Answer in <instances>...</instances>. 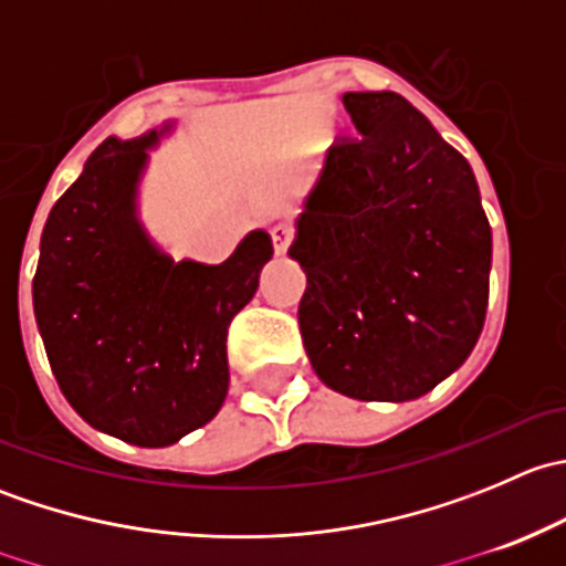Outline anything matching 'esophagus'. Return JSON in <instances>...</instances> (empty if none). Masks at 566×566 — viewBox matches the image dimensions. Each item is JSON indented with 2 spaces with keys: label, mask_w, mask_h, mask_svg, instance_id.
<instances>
[{
  "label": "esophagus",
  "mask_w": 566,
  "mask_h": 566,
  "mask_svg": "<svg viewBox=\"0 0 566 566\" xmlns=\"http://www.w3.org/2000/svg\"><path fill=\"white\" fill-rule=\"evenodd\" d=\"M290 235H293V232H290L287 224H276V227H273V230H271L273 251H276L279 256H282L284 251H287V247H290Z\"/></svg>",
  "instance_id": "1"
}]
</instances>
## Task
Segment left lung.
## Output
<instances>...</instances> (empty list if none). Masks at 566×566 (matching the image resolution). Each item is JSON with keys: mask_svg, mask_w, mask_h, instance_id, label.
<instances>
[{"mask_svg": "<svg viewBox=\"0 0 566 566\" xmlns=\"http://www.w3.org/2000/svg\"><path fill=\"white\" fill-rule=\"evenodd\" d=\"M342 104L361 139L328 150L287 251L301 336L328 389L408 402L471 356L493 235L471 164L419 108L389 90Z\"/></svg>", "mask_w": 566, "mask_h": 566, "instance_id": "8db88e82", "label": "left lung"}]
</instances>
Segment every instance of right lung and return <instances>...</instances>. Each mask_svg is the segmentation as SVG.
<instances>
[{
    "mask_svg": "<svg viewBox=\"0 0 566 566\" xmlns=\"http://www.w3.org/2000/svg\"><path fill=\"white\" fill-rule=\"evenodd\" d=\"M175 119L108 136L56 199L32 282L38 331L71 408L134 447H172L208 424L230 389L227 328L273 256L251 230L219 265L172 260L139 216L150 153Z\"/></svg>",
    "mask_w": 566,
    "mask_h": 566,
    "instance_id": "add662e5",
    "label": "right lung"
}]
</instances>
